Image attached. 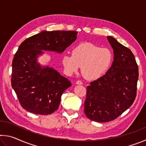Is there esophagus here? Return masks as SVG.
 <instances>
[{
    "label": "esophagus",
    "instance_id": "34e87169",
    "mask_svg": "<svg viewBox=\"0 0 146 146\" xmlns=\"http://www.w3.org/2000/svg\"><path fill=\"white\" fill-rule=\"evenodd\" d=\"M76 84H77V85H82V82H81L80 80H77V81H76Z\"/></svg>",
    "mask_w": 146,
    "mask_h": 146
}]
</instances>
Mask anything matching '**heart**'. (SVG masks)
Returning a JSON list of instances; mask_svg holds the SVG:
<instances>
[{
	"label": "heart",
	"instance_id": "1",
	"mask_svg": "<svg viewBox=\"0 0 146 146\" xmlns=\"http://www.w3.org/2000/svg\"><path fill=\"white\" fill-rule=\"evenodd\" d=\"M113 62V53L107 48H100L90 42L80 43L71 49V55L64 54L62 64L68 75L77 72L81 67L84 76L96 80L105 75Z\"/></svg>",
	"mask_w": 146,
	"mask_h": 146
}]
</instances>
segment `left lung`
<instances>
[{"label": "left lung", "instance_id": "8db88e82", "mask_svg": "<svg viewBox=\"0 0 146 146\" xmlns=\"http://www.w3.org/2000/svg\"><path fill=\"white\" fill-rule=\"evenodd\" d=\"M107 38L113 49L112 65L102 77L87 87L84 113L98 122L115 120L126 111L137 95L138 68L131 51L113 36Z\"/></svg>", "mask_w": 146, "mask_h": 146}]
</instances>
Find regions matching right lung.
I'll list each match as a JSON object with an SVG mask.
<instances>
[{
	"instance_id": "right-lung-1",
	"label": "right lung",
	"mask_w": 146,
	"mask_h": 146,
	"mask_svg": "<svg viewBox=\"0 0 146 146\" xmlns=\"http://www.w3.org/2000/svg\"><path fill=\"white\" fill-rule=\"evenodd\" d=\"M75 31H42L21 43L12 62L11 86L22 107L37 115L57 110L61 96L70 81L55 69L42 66L38 58L42 51L62 53L75 42Z\"/></svg>"
}]
</instances>
